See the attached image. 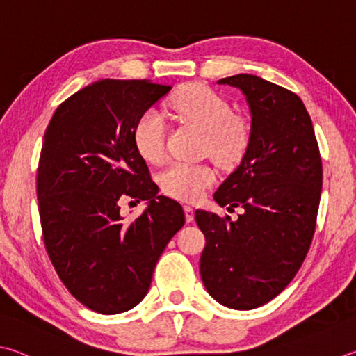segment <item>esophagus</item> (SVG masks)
<instances>
[{"label": "esophagus", "mask_w": 356, "mask_h": 356, "mask_svg": "<svg viewBox=\"0 0 356 356\" xmlns=\"http://www.w3.org/2000/svg\"><path fill=\"white\" fill-rule=\"evenodd\" d=\"M184 211H185L186 222H191L193 219H195V209H193V207H190V205H185L184 207Z\"/></svg>", "instance_id": "1"}]
</instances>
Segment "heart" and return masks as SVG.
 I'll return each mask as SVG.
<instances>
[{"label":"heart","instance_id":"obj_1","mask_svg":"<svg viewBox=\"0 0 356 356\" xmlns=\"http://www.w3.org/2000/svg\"><path fill=\"white\" fill-rule=\"evenodd\" d=\"M170 106L180 118L205 132V151L216 163L232 166L244 156L249 132L240 120L234 118L229 102L204 86H188L172 96ZM134 145L149 163L165 159L166 124L157 111H146L134 126ZM215 171L207 165H188L176 161L160 174L161 190L174 199L195 202L215 182Z\"/></svg>","mask_w":356,"mask_h":356}]
</instances>
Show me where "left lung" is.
Here are the masks:
<instances>
[{
	"label": "left lung",
	"mask_w": 356,
	"mask_h": 356,
	"mask_svg": "<svg viewBox=\"0 0 356 356\" xmlns=\"http://www.w3.org/2000/svg\"><path fill=\"white\" fill-rule=\"evenodd\" d=\"M244 95L249 145L215 200L230 216L196 210L205 236L200 277L221 305L254 309L279 296L305 260L322 190V161L313 122L296 93L254 74L218 81Z\"/></svg>",
	"instance_id": "left-lung-1"
}]
</instances>
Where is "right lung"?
<instances>
[{"instance_id": "obj_1", "label": "right lung", "mask_w": 356, "mask_h": 356, "mask_svg": "<svg viewBox=\"0 0 356 356\" xmlns=\"http://www.w3.org/2000/svg\"><path fill=\"white\" fill-rule=\"evenodd\" d=\"M170 90L147 79L96 81L56 108L43 135V241L63 285L96 313L138 305L161 252L185 224L182 205L157 195L132 137L140 115ZM126 198L147 202L134 222L120 216Z\"/></svg>"}]
</instances>
